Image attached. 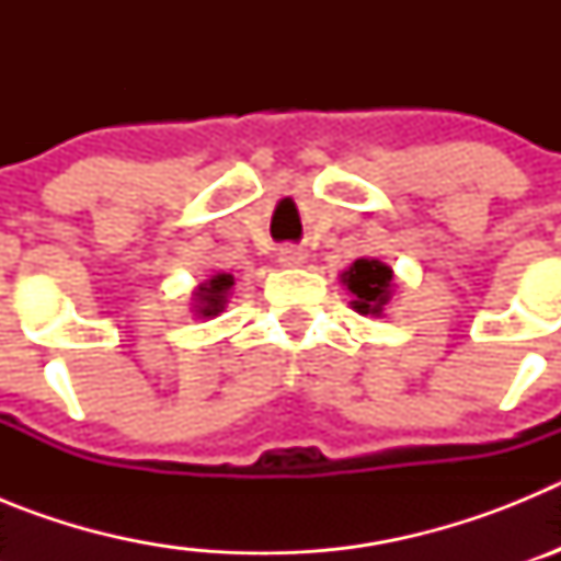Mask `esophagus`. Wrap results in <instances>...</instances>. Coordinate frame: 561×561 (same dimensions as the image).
<instances>
[{
    "label": "esophagus",
    "instance_id": "esophagus-1",
    "mask_svg": "<svg viewBox=\"0 0 561 561\" xmlns=\"http://www.w3.org/2000/svg\"><path fill=\"white\" fill-rule=\"evenodd\" d=\"M304 257V250H297V247H280V252H277V261L284 266H300Z\"/></svg>",
    "mask_w": 561,
    "mask_h": 561
}]
</instances>
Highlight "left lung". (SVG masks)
I'll return each instance as SVG.
<instances>
[{
	"label": "left lung",
	"mask_w": 561,
	"mask_h": 561,
	"mask_svg": "<svg viewBox=\"0 0 561 561\" xmlns=\"http://www.w3.org/2000/svg\"><path fill=\"white\" fill-rule=\"evenodd\" d=\"M342 280L348 284L351 295H354V309L359 314H381V306L390 300V284H393V270L379 261H368L359 257L354 261Z\"/></svg>",
	"instance_id": "1"
}]
</instances>
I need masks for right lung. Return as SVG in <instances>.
I'll return each instance as SVG.
<instances>
[{
	"mask_svg": "<svg viewBox=\"0 0 561 561\" xmlns=\"http://www.w3.org/2000/svg\"><path fill=\"white\" fill-rule=\"evenodd\" d=\"M232 286V275H216L210 277L207 284H202L199 289H196V311H199L202 317H213L219 314L221 309H225V297H227V289Z\"/></svg>",
	"mask_w": 561,
	"mask_h": 561,
	"instance_id": "obj_1",
	"label": "right lung"
}]
</instances>
